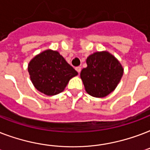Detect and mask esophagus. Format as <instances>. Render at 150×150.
I'll list each match as a JSON object with an SVG mask.
<instances>
[{
    "label": "esophagus",
    "mask_w": 150,
    "mask_h": 150,
    "mask_svg": "<svg viewBox=\"0 0 150 150\" xmlns=\"http://www.w3.org/2000/svg\"><path fill=\"white\" fill-rule=\"evenodd\" d=\"M75 70L77 71L78 73L79 74L80 71H81V70H82V68H81V67H76V68H75Z\"/></svg>",
    "instance_id": "34e87169"
}]
</instances>
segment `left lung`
Returning a JSON list of instances; mask_svg holds the SVG:
<instances>
[{
  "label": "left lung",
  "mask_w": 150,
  "mask_h": 150,
  "mask_svg": "<svg viewBox=\"0 0 150 150\" xmlns=\"http://www.w3.org/2000/svg\"><path fill=\"white\" fill-rule=\"evenodd\" d=\"M86 68L80 73L85 89L90 96L103 98L116 89L124 68L119 61L108 51H98L86 59Z\"/></svg>",
  "instance_id": "obj_1"
}]
</instances>
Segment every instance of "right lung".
Here are the masks:
<instances>
[{
    "instance_id": "1",
    "label": "right lung",
    "mask_w": 150,
    "mask_h": 150,
    "mask_svg": "<svg viewBox=\"0 0 150 150\" xmlns=\"http://www.w3.org/2000/svg\"><path fill=\"white\" fill-rule=\"evenodd\" d=\"M28 71L34 87L47 96L63 92L71 79L78 75L58 51L50 49L29 61Z\"/></svg>"
}]
</instances>
